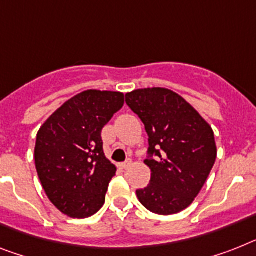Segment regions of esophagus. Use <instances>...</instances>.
I'll return each instance as SVG.
<instances>
[{"label":"esophagus","mask_w":256,"mask_h":256,"mask_svg":"<svg viewBox=\"0 0 256 256\" xmlns=\"http://www.w3.org/2000/svg\"><path fill=\"white\" fill-rule=\"evenodd\" d=\"M130 164H132V162H130V161H126V162H122V164H118V166H119V168H122V170H126V168H130Z\"/></svg>","instance_id":"obj_1"}]
</instances>
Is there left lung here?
Returning a JSON list of instances; mask_svg holds the SVG:
<instances>
[{
    "label": "left lung",
    "mask_w": 256,
    "mask_h": 256,
    "mask_svg": "<svg viewBox=\"0 0 256 256\" xmlns=\"http://www.w3.org/2000/svg\"><path fill=\"white\" fill-rule=\"evenodd\" d=\"M126 103L145 126L150 168L148 187L137 190L150 212H182L199 195L216 161L214 134L199 112L168 88H140L126 94Z\"/></svg>",
    "instance_id": "obj_1"
}]
</instances>
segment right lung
<instances>
[{
	"label": "right lung",
	"mask_w": 256,
	"mask_h": 256,
	"mask_svg": "<svg viewBox=\"0 0 256 256\" xmlns=\"http://www.w3.org/2000/svg\"><path fill=\"white\" fill-rule=\"evenodd\" d=\"M123 104L122 92L88 90L61 106L38 132V175L64 214L86 218L104 204L116 168L103 153L102 130Z\"/></svg>",
	"instance_id": "1"
}]
</instances>
